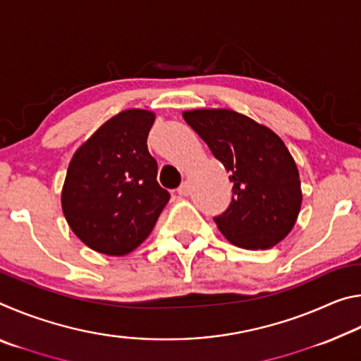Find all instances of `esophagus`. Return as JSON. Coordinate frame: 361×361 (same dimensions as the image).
Instances as JSON below:
<instances>
[{
    "mask_svg": "<svg viewBox=\"0 0 361 361\" xmlns=\"http://www.w3.org/2000/svg\"><path fill=\"white\" fill-rule=\"evenodd\" d=\"M178 194L183 195V197H186V195L191 194V186H189L188 181L183 183V185L178 188Z\"/></svg>",
    "mask_w": 361,
    "mask_h": 361,
    "instance_id": "34e87169",
    "label": "esophagus"
}]
</instances>
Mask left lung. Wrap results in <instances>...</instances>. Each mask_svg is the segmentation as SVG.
<instances>
[{"mask_svg":"<svg viewBox=\"0 0 361 361\" xmlns=\"http://www.w3.org/2000/svg\"><path fill=\"white\" fill-rule=\"evenodd\" d=\"M183 118L209 145L231 173L232 202L215 218L232 245L267 250L282 242L301 210L296 162L276 132L226 108L183 111Z\"/></svg>","mask_w":361,"mask_h":361,"instance_id":"obj_1","label":"left lung"}]
</instances>
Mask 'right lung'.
I'll return each mask as SVG.
<instances>
[{
	"label": "right lung",
	"mask_w": 361,
	"mask_h": 361,
	"mask_svg": "<svg viewBox=\"0 0 361 361\" xmlns=\"http://www.w3.org/2000/svg\"><path fill=\"white\" fill-rule=\"evenodd\" d=\"M149 109L121 111L79 146L62 188L66 223L84 245L108 256H124L151 234L170 195L159 186L157 162L148 133Z\"/></svg>",
	"instance_id": "1"
}]
</instances>
